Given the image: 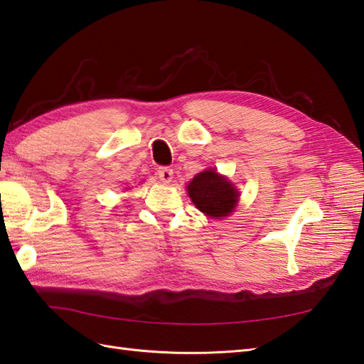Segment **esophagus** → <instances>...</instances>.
Here are the masks:
<instances>
[{"mask_svg":"<svg viewBox=\"0 0 364 364\" xmlns=\"http://www.w3.org/2000/svg\"><path fill=\"white\" fill-rule=\"evenodd\" d=\"M158 176L161 178V181L170 183V181H172V178H173V170L170 167H159L158 168Z\"/></svg>","mask_w":364,"mask_h":364,"instance_id":"1","label":"esophagus"}]
</instances>
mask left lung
I'll return each mask as SVG.
<instances>
[{"label":"left lung","mask_w":364,"mask_h":364,"mask_svg":"<svg viewBox=\"0 0 364 364\" xmlns=\"http://www.w3.org/2000/svg\"><path fill=\"white\" fill-rule=\"evenodd\" d=\"M188 194L200 211L210 218H225L237 203V191L227 178L208 168L188 184Z\"/></svg>","instance_id":"1"}]
</instances>
